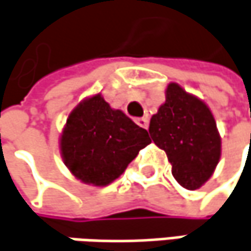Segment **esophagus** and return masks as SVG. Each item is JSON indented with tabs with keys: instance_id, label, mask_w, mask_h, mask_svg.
Here are the masks:
<instances>
[{
	"instance_id": "esophagus-1",
	"label": "esophagus",
	"mask_w": 251,
	"mask_h": 251,
	"mask_svg": "<svg viewBox=\"0 0 251 251\" xmlns=\"http://www.w3.org/2000/svg\"><path fill=\"white\" fill-rule=\"evenodd\" d=\"M135 122H136L139 126L145 127V129H147V127H149V118H146V116H143V118H137Z\"/></svg>"
}]
</instances>
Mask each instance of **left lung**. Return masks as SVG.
I'll return each instance as SVG.
<instances>
[{"mask_svg": "<svg viewBox=\"0 0 251 251\" xmlns=\"http://www.w3.org/2000/svg\"><path fill=\"white\" fill-rule=\"evenodd\" d=\"M149 133L166 151L173 177L187 190H198L211 178L221 158V136L208 105L170 82L166 102L150 119Z\"/></svg>", "mask_w": 251, "mask_h": 251, "instance_id": "obj_1", "label": "left lung"}]
</instances>
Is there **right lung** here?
Here are the masks:
<instances>
[{"mask_svg": "<svg viewBox=\"0 0 251 251\" xmlns=\"http://www.w3.org/2000/svg\"><path fill=\"white\" fill-rule=\"evenodd\" d=\"M150 143L146 129L101 94L85 98L69 115L60 136V153L71 174L95 187L115 181Z\"/></svg>", "mask_w": 251, "mask_h": 251, "instance_id": "1", "label": "right lung"}]
</instances>
